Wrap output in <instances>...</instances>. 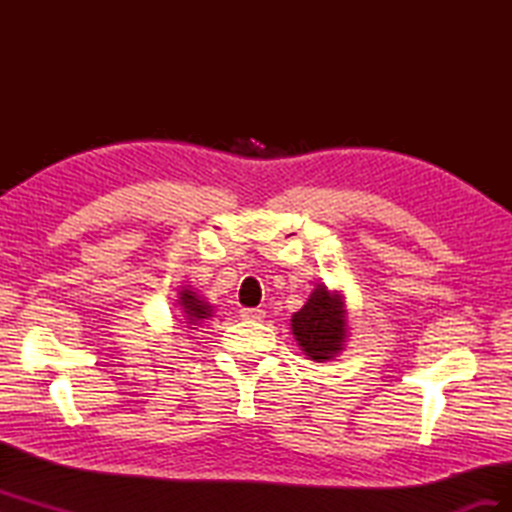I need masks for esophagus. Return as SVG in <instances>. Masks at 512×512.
Masks as SVG:
<instances>
[{
  "mask_svg": "<svg viewBox=\"0 0 512 512\" xmlns=\"http://www.w3.org/2000/svg\"><path fill=\"white\" fill-rule=\"evenodd\" d=\"M239 314L247 322H260L262 318H265V312H262V309H258V307H243Z\"/></svg>",
  "mask_w": 512,
  "mask_h": 512,
  "instance_id": "obj_1",
  "label": "esophagus"
}]
</instances>
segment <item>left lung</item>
Returning <instances> with one entry per match:
<instances>
[{
    "label": "left lung",
    "instance_id": "obj_1",
    "mask_svg": "<svg viewBox=\"0 0 512 512\" xmlns=\"http://www.w3.org/2000/svg\"><path fill=\"white\" fill-rule=\"evenodd\" d=\"M342 294L318 286L307 303L292 316V333L303 352L314 361H329L342 350L346 316Z\"/></svg>",
    "mask_w": 512,
    "mask_h": 512
}]
</instances>
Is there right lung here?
I'll return each mask as SVG.
<instances>
[{"instance_id": "right-lung-1", "label": "right lung", "mask_w": 512, "mask_h": 512, "mask_svg": "<svg viewBox=\"0 0 512 512\" xmlns=\"http://www.w3.org/2000/svg\"><path fill=\"white\" fill-rule=\"evenodd\" d=\"M179 305L183 309L185 314V320H188V324H198L203 322L211 316V305H207L203 299L198 297L196 292L183 288L181 290V297H179Z\"/></svg>"}]
</instances>
